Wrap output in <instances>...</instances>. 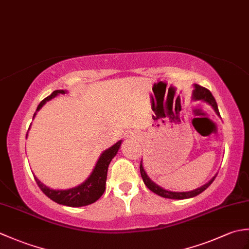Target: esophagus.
I'll list each match as a JSON object with an SVG mask.
<instances>
[{
	"label": "esophagus",
	"instance_id": "1",
	"mask_svg": "<svg viewBox=\"0 0 249 249\" xmlns=\"http://www.w3.org/2000/svg\"><path fill=\"white\" fill-rule=\"evenodd\" d=\"M126 138L129 140H138L140 138V134L138 131H130V133L126 135Z\"/></svg>",
	"mask_w": 249,
	"mask_h": 249
}]
</instances>
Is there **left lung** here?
Segmentation results:
<instances>
[{
	"instance_id": "obj_1",
	"label": "left lung",
	"mask_w": 249,
	"mask_h": 249,
	"mask_svg": "<svg viewBox=\"0 0 249 249\" xmlns=\"http://www.w3.org/2000/svg\"><path fill=\"white\" fill-rule=\"evenodd\" d=\"M192 99L193 100H202V102L209 104L211 107L214 109L216 114L219 116L217 104H216V100L213 97L212 93H211L208 89L201 87V86H199V84H194ZM140 173H141V178H142V179H143V182L145 184V186L150 190H152L153 193H155L156 195L160 196V197L168 198V199H174V200H182V199H188V198L196 197V196H198L199 194L204 192V190L213 183L216 176H217V174H215V177L211 178L208 183H205L204 185H202L201 187H198L197 189L190 190V192H171V190L162 188L161 186H160V185H157L155 182L152 181L144 170L142 160L140 162Z\"/></svg>"
}]
</instances>
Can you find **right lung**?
<instances>
[{
  "instance_id": "1",
  "label": "right lung",
  "mask_w": 249,
  "mask_h": 249,
  "mask_svg": "<svg viewBox=\"0 0 249 249\" xmlns=\"http://www.w3.org/2000/svg\"><path fill=\"white\" fill-rule=\"evenodd\" d=\"M60 94H67V91H65V89H56V91L52 92L50 96L46 97L44 100H41L38 107L36 109V112L33 115V119L35 118L36 113L44 107L47 102H49V100L54 98ZM26 137H28V134H26ZM121 144L122 140L116 142L115 144L109 147V149L105 150L102 154H100L96 165H95L93 171L89 174V177L83 183L78 185L76 187L68 189H53L46 186L44 183H41L39 179L34 176L35 181L47 197L53 200L56 203L66 206H71V208H80V206L92 204L95 201H97L102 197L103 194L105 193L109 163L112 160V158L118 154Z\"/></svg>"
}]
</instances>
